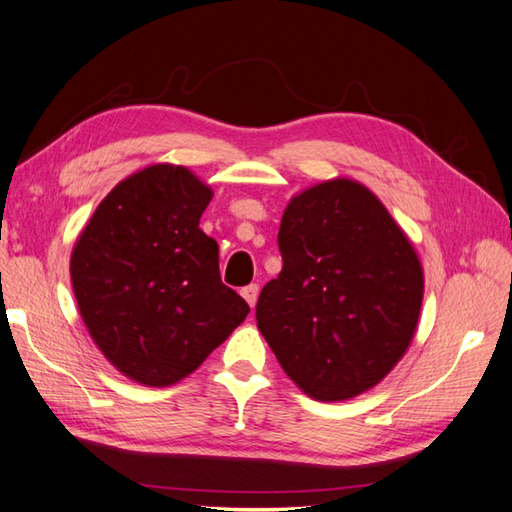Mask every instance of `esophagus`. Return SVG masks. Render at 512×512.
Segmentation results:
<instances>
[{
	"instance_id": "1",
	"label": "esophagus",
	"mask_w": 512,
	"mask_h": 512,
	"mask_svg": "<svg viewBox=\"0 0 512 512\" xmlns=\"http://www.w3.org/2000/svg\"><path fill=\"white\" fill-rule=\"evenodd\" d=\"M242 296H244L248 305L255 307V303H257V296H259V285H257V283L246 285V288H242Z\"/></svg>"
}]
</instances>
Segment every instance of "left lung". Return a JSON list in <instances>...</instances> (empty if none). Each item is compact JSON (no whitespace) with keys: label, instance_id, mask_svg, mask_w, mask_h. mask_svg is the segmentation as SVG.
Segmentation results:
<instances>
[{"label":"left lung","instance_id":"1","mask_svg":"<svg viewBox=\"0 0 512 512\" xmlns=\"http://www.w3.org/2000/svg\"><path fill=\"white\" fill-rule=\"evenodd\" d=\"M279 251L255 316L285 375L318 401L377 386L419 325L423 266L406 231L371 189L338 176L292 196Z\"/></svg>","mask_w":512,"mask_h":512}]
</instances>
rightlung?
<instances>
[{"instance_id": "add662e5", "label": "right lung", "mask_w": 512, "mask_h": 512, "mask_svg": "<svg viewBox=\"0 0 512 512\" xmlns=\"http://www.w3.org/2000/svg\"><path fill=\"white\" fill-rule=\"evenodd\" d=\"M211 198L183 165H148L106 194L71 251L89 336L137 384L181 382L251 312L222 283L218 242L198 227Z\"/></svg>"}]
</instances>
